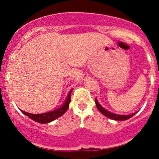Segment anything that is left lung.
I'll use <instances>...</instances> for the list:
<instances>
[{
    "mask_svg": "<svg viewBox=\"0 0 159 159\" xmlns=\"http://www.w3.org/2000/svg\"><path fill=\"white\" fill-rule=\"evenodd\" d=\"M95 102H96V107H97L98 110L100 111L103 115H105V116L107 117L110 118L111 120H120V121H123V120H126L129 118H131L132 116H134L136 113H134V114H130V115H120V114H113V113L109 112L108 111H107L106 109H105L104 107H102L101 105H99V103L98 102L97 99L96 98H95Z\"/></svg>",
    "mask_w": 159,
    "mask_h": 159,
    "instance_id": "obj_1",
    "label": "left lung"
}]
</instances>
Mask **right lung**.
Returning <instances> with one entry per match:
<instances>
[{
    "label": "right lung",
    "mask_w": 159,
    "mask_h": 159,
    "mask_svg": "<svg viewBox=\"0 0 159 159\" xmlns=\"http://www.w3.org/2000/svg\"><path fill=\"white\" fill-rule=\"evenodd\" d=\"M72 89L69 92L68 95H67V97L66 98V101L64 104H63L62 106H61L59 108L56 109V110L50 111V112L44 113V114H30V113H27L26 111H24L21 110V112L24 114H25L26 116L30 117V119H32L34 121L37 122L39 123H48L50 122L53 121V120L57 119L58 117L62 116L64 113L68 110L69 103L71 101V93H72Z\"/></svg>",
    "instance_id": "right-lung-1"
}]
</instances>
